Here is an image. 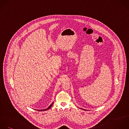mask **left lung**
Masks as SVG:
<instances>
[{
    "mask_svg": "<svg viewBox=\"0 0 129 129\" xmlns=\"http://www.w3.org/2000/svg\"><path fill=\"white\" fill-rule=\"evenodd\" d=\"M83 110H84V109H83Z\"/></svg>",
    "mask_w": 129,
    "mask_h": 129,
    "instance_id": "obj_1",
    "label": "left lung"
}]
</instances>
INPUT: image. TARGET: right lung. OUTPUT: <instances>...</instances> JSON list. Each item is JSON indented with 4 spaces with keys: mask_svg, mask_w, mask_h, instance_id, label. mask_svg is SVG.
<instances>
[{
    "mask_svg": "<svg viewBox=\"0 0 129 129\" xmlns=\"http://www.w3.org/2000/svg\"><path fill=\"white\" fill-rule=\"evenodd\" d=\"M53 102H52V104L47 108H46V109H43V110H38V111H41V110H43V111H44V110H48V109H49L52 106V105H53Z\"/></svg>",
    "mask_w": 129,
    "mask_h": 129,
    "instance_id": "right-lung-1",
    "label": "right lung"
}]
</instances>
